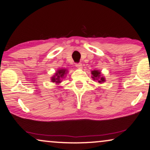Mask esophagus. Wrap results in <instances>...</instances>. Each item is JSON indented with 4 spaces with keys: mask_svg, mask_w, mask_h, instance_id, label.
Here are the masks:
<instances>
[{
    "mask_svg": "<svg viewBox=\"0 0 150 150\" xmlns=\"http://www.w3.org/2000/svg\"><path fill=\"white\" fill-rule=\"evenodd\" d=\"M75 67H76L77 68H78V69H81V68H82V64H81V62L75 64Z\"/></svg>",
    "mask_w": 150,
    "mask_h": 150,
    "instance_id": "esophagus-1",
    "label": "esophagus"
}]
</instances>
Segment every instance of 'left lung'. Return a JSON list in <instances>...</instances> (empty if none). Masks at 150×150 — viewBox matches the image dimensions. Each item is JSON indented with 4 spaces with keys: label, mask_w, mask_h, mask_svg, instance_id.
I'll use <instances>...</instances> for the list:
<instances>
[{
    "label": "left lung",
    "mask_w": 150,
    "mask_h": 150,
    "mask_svg": "<svg viewBox=\"0 0 150 150\" xmlns=\"http://www.w3.org/2000/svg\"><path fill=\"white\" fill-rule=\"evenodd\" d=\"M91 74L93 75V79L94 80H97L99 83H102L103 81H105V78L104 77H101V72L99 71H97V70H95V71H92Z\"/></svg>",
    "instance_id": "1"
}]
</instances>
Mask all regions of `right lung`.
I'll list each match as a JSON object with an SVG mask.
<instances>
[{
    "label": "right lung",
    "mask_w": 150,
    "mask_h": 150,
    "mask_svg": "<svg viewBox=\"0 0 150 150\" xmlns=\"http://www.w3.org/2000/svg\"><path fill=\"white\" fill-rule=\"evenodd\" d=\"M67 73V70L64 69H62L57 70L56 73L53 77H51V81L52 82H55L56 83H59L61 82V79L64 78L65 75Z\"/></svg>",
    "instance_id": "1"
}]
</instances>
